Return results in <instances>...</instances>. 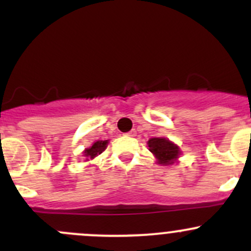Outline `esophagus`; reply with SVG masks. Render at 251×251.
Returning <instances> with one entry per match:
<instances>
[{
  "instance_id": "obj_1",
  "label": "esophagus",
  "mask_w": 251,
  "mask_h": 251,
  "mask_svg": "<svg viewBox=\"0 0 251 251\" xmlns=\"http://www.w3.org/2000/svg\"><path fill=\"white\" fill-rule=\"evenodd\" d=\"M136 135H137V132H136V130H131L130 132L126 133V136H128V137H135Z\"/></svg>"
}]
</instances>
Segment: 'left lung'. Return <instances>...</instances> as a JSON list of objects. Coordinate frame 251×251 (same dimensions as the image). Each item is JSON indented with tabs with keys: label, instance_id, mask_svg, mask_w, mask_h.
Instances as JSON below:
<instances>
[{
	"label": "left lung",
	"instance_id": "8db88e82",
	"mask_svg": "<svg viewBox=\"0 0 251 251\" xmlns=\"http://www.w3.org/2000/svg\"><path fill=\"white\" fill-rule=\"evenodd\" d=\"M149 151L158 159V164L161 165H171L176 163L181 151L176 144L164 137H154L148 141Z\"/></svg>",
	"mask_w": 251,
	"mask_h": 251
}]
</instances>
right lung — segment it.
<instances>
[{
  "mask_svg": "<svg viewBox=\"0 0 251 251\" xmlns=\"http://www.w3.org/2000/svg\"><path fill=\"white\" fill-rule=\"evenodd\" d=\"M108 146V141H97L90 147V148H86L83 151V156H86V161L90 160V159L96 158L98 154L103 153L105 151Z\"/></svg>",
  "mask_w": 251,
  "mask_h": 251,
  "instance_id": "1",
  "label": "right lung"
}]
</instances>
